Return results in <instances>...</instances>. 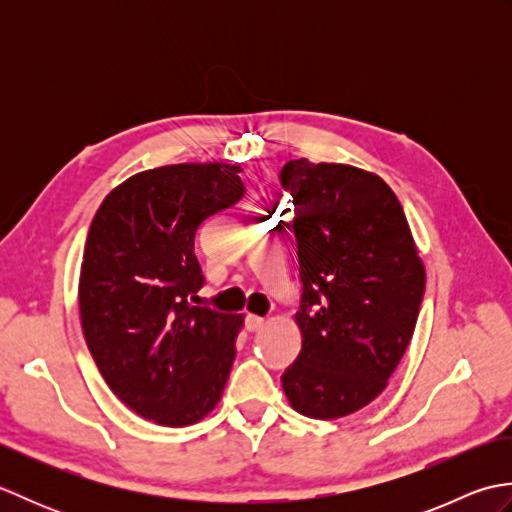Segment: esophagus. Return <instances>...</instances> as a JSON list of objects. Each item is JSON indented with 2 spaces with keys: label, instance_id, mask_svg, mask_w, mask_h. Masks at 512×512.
Listing matches in <instances>:
<instances>
[{
  "label": "esophagus",
  "instance_id": "34e87169",
  "mask_svg": "<svg viewBox=\"0 0 512 512\" xmlns=\"http://www.w3.org/2000/svg\"><path fill=\"white\" fill-rule=\"evenodd\" d=\"M266 325V321L262 317H255V314H248V317L244 319V328L248 332H259Z\"/></svg>",
  "mask_w": 512,
  "mask_h": 512
}]
</instances>
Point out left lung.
Listing matches in <instances>:
<instances>
[{"mask_svg":"<svg viewBox=\"0 0 512 512\" xmlns=\"http://www.w3.org/2000/svg\"><path fill=\"white\" fill-rule=\"evenodd\" d=\"M301 352L281 383L314 420L350 416L385 389L416 328L424 268L405 211L374 173L290 160Z\"/></svg>","mask_w":512,"mask_h":512,"instance_id":"left-lung-1","label":"left lung"}]
</instances>
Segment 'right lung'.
<instances>
[{
    "label": "right lung",
    "mask_w": 512,
    "mask_h": 512,
    "mask_svg": "<svg viewBox=\"0 0 512 512\" xmlns=\"http://www.w3.org/2000/svg\"><path fill=\"white\" fill-rule=\"evenodd\" d=\"M239 167L169 165L116 187L85 239L79 310L105 383L145 420L184 427L220 400L239 314L195 306V233L244 198Z\"/></svg>",
    "instance_id": "right-lung-1"
}]
</instances>
